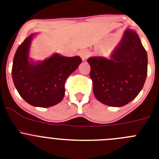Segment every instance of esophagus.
Returning <instances> with one entry per match:
<instances>
[{"mask_svg":"<svg viewBox=\"0 0 159 159\" xmlns=\"http://www.w3.org/2000/svg\"><path fill=\"white\" fill-rule=\"evenodd\" d=\"M78 54L82 58L83 60H85L89 57V52L88 50H80V51H79Z\"/></svg>","mask_w":159,"mask_h":159,"instance_id":"esophagus-1","label":"esophagus"}]
</instances>
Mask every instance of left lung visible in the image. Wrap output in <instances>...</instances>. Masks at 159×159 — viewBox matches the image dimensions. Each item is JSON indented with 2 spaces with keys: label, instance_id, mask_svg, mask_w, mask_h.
I'll return each instance as SVG.
<instances>
[{
  "label": "left lung",
  "instance_id": "1",
  "mask_svg": "<svg viewBox=\"0 0 159 159\" xmlns=\"http://www.w3.org/2000/svg\"><path fill=\"white\" fill-rule=\"evenodd\" d=\"M90 76L93 92L99 102L123 107L139 95L147 75V54L139 35L125 31L110 59L91 57Z\"/></svg>",
  "mask_w": 159,
  "mask_h": 159
}]
</instances>
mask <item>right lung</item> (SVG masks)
Instances as JSON below:
<instances>
[{
	"label": "right lung",
	"instance_id": "right-lung-1",
	"mask_svg": "<svg viewBox=\"0 0 159 159\" xmlns=\"http://www.w3.org/2000/svg\"><path fill=\"white\" fill-rule=\"evenodd\" d=\"M28 36L18 47L13 58L12 77L20 95L28 103L49 107L62 100L65 81L82 62L80 57H66L54 54L42 62L29 60L31 40Z\"/></svg>",
	"mask_w": 159,
	"mask_h": 159
}]
</instances>
